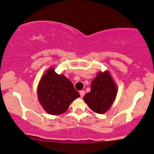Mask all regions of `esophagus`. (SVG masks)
Wrapping results in <instances>:
<instances>
[{
    "instance_id": "obj_1",
    "label": "esophagus",
    "mask_w": 154,
    "mask_h": 154,
    "mask_svg": "<svg viewBox=\"0 0 154 154\" xmlns=\"http://www.w3.org/2000/svg\"><path fill=\"white\" fill-rule=\"evenodd\" d=\"M80 97H83V96L85 95V91H83V90L80 91Z\"/></svg>"
}]
</instances>
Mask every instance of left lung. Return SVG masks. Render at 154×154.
<instances>
[{
  "label": "left lung",
  "instance_id": "obj_1",
  "mask_svg": "<svg viewBox=\"0 0 154 154\" xmlns=\"http://www.w3.org/2000/svg\"><path fill=\"white\" fill-rule=\"evenodd\" d=\"M116 92V86L109 73L100 72L91 84V91L83 99L92 111L104 114L114 101Z\"/></svg>",
  "mask_w": 154,
  "mask_h": 154
}]
</instances>
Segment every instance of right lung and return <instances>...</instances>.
Segmentation results:
<instances>
[{
  "instance_id": "right-lung-1",
  "label": "right lung",
  "mask_w": 154,
  "mask_h": 154,
  "mask_svg": "<svg viewBox=\"0 0 154 154\" xmlns=\"http://www.w3.org/2000/svg\"><path fill=\"white\" fill-rule=\"evenodd\" d=\"M38 94L45 111L52 115L64 113L73 100L80 97L72 82L63 74H57L52 68L40 80Z\"/></svg>"
}]
</instances>
